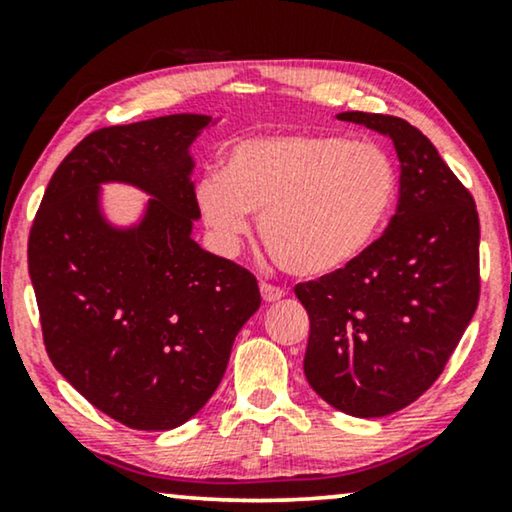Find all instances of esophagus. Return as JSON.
Here are the masks:
<instances>
[{"mask_svg": "<svg viewBox=\"0 0 512 512\" xmlns=\"http://www.w3.org/2000/svg\"><path fill=\"white\" fill-rule=\"evenodd\" d=\"M261 296L265 303H277V300L284 298V291L279 289L275 284H268V282H261Z\"/></svg>", "mask_w": 512, "mask_h": 512, "instance_id": "obj_1", "label": "esophagus"}]
</instances>
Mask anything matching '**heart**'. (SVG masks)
<instances>
[{
  "mask_svg": "<svg viewBox=\"0 0 512 512\" xmlns=\"http://www.w3.org/2000/svg\"><path fill=\"white\" fill-rule=\"evenodd\" d=\"M394 160L342 135H268L235 144L223 174L195 188L202 219L223 249L261 216L265 249L303 279L349 268L373 247L396 205Z\"/></svg>",
  "mask_w": 512,
  "mask_h": 512,
  "instance_id": "b5f03b06",
  "label": "heart"
}]
</instances>
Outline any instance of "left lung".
Returning <instances> with one entry per match:
<instances>
[{
    "label": "left lung",
    "mask_w": 512,
    "mask_h": 512,
    "mask_svg": "<svg viewBox=\"0 0 512 512\" xmlns=\"http://www.w3.org/2000/svg\"><path fill=\"white\" fill-rule=\"evenodd\" d=\"M338 118L394 142L401 195L387 230L359 261L293 289L310 317L303 368L333 408L384 417L438 380L471 324L480 221L473 195L415 125L366 111Z\"/></svg>",
    "instance_id": "obj_1"
}]
</instances>
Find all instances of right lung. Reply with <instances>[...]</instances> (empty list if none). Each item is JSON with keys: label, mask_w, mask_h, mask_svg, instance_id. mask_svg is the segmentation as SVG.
I'll use <instances>...</instances> for the list:
<instances>
[{"label": "right lung", "mask_w": 512, "mask_h": 512, "mask_svg": "<svg viewBox=\"0 0 512 512\" xmlns=\"http://www.w3.org/2000/svg\"><path fill=\"white\" fill-rule=\"evenodd\" d=\"M209 123L172 114L90 132L48 181L30 230L27 265L48 359L130 429L188 422L261 307L256 277L191 237L200 209L188 146ZM107 180L154 198L137 227L114 229L101 216Z\"/></svg>", "instance_id": "obj_1"}]
</instances>
